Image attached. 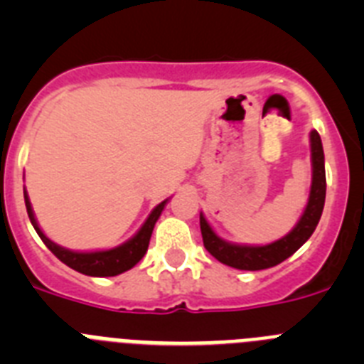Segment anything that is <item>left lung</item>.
<instances>
[{
	"label": "left lung",
	"mask_w": 364,
	"mask_h": 364,
	"mask_svg": "<svg viewBox=\"0 0 364 364\" xmlns=\"http://www.w3.org/2000/svg\"><path fill=\"white\" fill-rule=\"evenodd\" d=\"M310 147H311V188L310 198H308L306 210L302 213L301 220L290 233L266 246H242V244H231L222 240L204 215L200 213V231L204 247L222 264L231 266L237 269H247V272H257V269H266L272 266L281 264L282 260L294 255L302 244L306 242L315 231L319 218L323 215L324 198H326V173H324V153L321 136L317 131L310 133Z\"/></svg>",
	"instance_id": "left-lung-1"
}]
</instances>
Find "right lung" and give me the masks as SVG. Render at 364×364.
Masks as SVG:
<instances>
[{
    "label": "right lung",
    "mask_w": 364,
    "mask_h": 364,
    "mask_svg": "<svg viewBox=\"0 0 364 364\" xmlns=\"http://www.w3.org/2000/svg\"><path fill=\"white\" fill-rule=\"evenodd\" d=\"M23 195L28 218H31L32 226H34L36 233L40 235V239L43 240L45 246L49 247L50 252H53L58 259L62 260L63 264L76 269V272L83 273V275H91V277H114V275H120V273L133 268L136 262H140V259L146 255L147 246H149V239L151 233H153L154 224H156L160 213H162L164 208H166L167 204V200L160 202V204L151 211V215L147 217V220L144 222V226L138 230V233L134 235L133 239H129L127 242L122 244V246L112 247V250H104V252H70V250L58 246V244H54L53 240L45 237V233L40 230V226H38L27 191H23Z\"/></svg>",
    "instance_id": "add662e5"
}]
</instances>
